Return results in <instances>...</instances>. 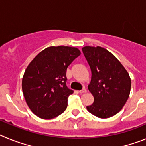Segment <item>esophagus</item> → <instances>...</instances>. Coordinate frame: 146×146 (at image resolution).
<instances>
[{
    "label": "esophagus",
    "mask_w": 146,
    "mask_h": 146,
    "mask_svg": "<svg viewBox=\"0 0 146 146\" xmlns=\"http://www.w3.org/2000/svg\"><path fill=\"white\" fill-rule=\"evenodd\" d=\"M86 92H87V90L86 89V88H83L82 90L80 91V94H84V93H86Z\"/></svg>",
    "instance_id": "34e87169"
}]
</instances>
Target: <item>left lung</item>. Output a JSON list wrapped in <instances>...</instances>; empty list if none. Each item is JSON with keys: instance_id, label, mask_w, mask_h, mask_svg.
<instances>
[{"instance_id": "obj_1", "label": "left lung", "mask_w": 146, "mask_h": 146, "mask_svg": "<svg viewBox=\"0 0 146 146\" xmlns=\"http://www.w3.org/2000/svg\"><path fill=\"white\" fill-rule=\"evenodd\" d=\"M82 52L91 70L88 85L94 102L88 111L100 118L116 115L126 104L131 90L127 71L114 55L101 47H82Z\"/></svg>"}]
</instances>
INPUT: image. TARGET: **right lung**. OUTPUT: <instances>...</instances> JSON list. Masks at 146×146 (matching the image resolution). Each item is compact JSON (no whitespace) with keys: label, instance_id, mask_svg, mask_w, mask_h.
<instances>
[{"label":"right lung","instance_id":"obj_1","mask_svg":"<svg viewBox=\"0 0 146 146\" xmlns=\"http://www.w3.org/2000/svg\"><path fill=\"white\" fill-rule=\"evenodd\" d=\"M80 55L75 47H50L30 63L22 88L27 104L36 115L51 119L65 111L68 97L74 92L66 86V69Z\"/></svg>","mask_w":146,"mask_h":146}]
</instances>
